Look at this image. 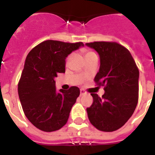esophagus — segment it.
Instances as JSON below:
<instances>
[{
	"label": "esophagus",
	"mask_w": 155,
	"mask_h": 155,
	"mask_svg": "<svg viewBox=\"0 0 155 155\" xmlns=\"http://www.w3.org/2000/svg\"><path fill=\"white\" fill-rule=\"evenodd\" d=\"M80 92H81V95H84V94H87L86 91H84V89H81L80 90Z\"/></svg>",
	"instance_id": "esophagus-1"
}]
</instances>
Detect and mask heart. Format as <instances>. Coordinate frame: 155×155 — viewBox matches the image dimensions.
<instances>
[{"label": "heart", "instance_id": "heart-1", "mask_svg": "<svg viewBox=\"0 0 155 155\" xmlns=\"http://www.w3.org/2000/svg\"><path fill=\"white\" fill-rule=\"evenodd\" d=\"M83 53H84V57H85V58L90 57V56H92V55H94V54H95L94 52L90 51V50H83Z\"/></svg>", "mask_w": 155, "mask_h": 155}]
</instances>
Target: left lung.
I'll return each instance as SVG.
<instances>
[{"mask_svg": "<svg viewBox=\"0 0 155 155\" xmlns=\"http://www.w3.org/2000/svg\"><path fill=\"white\" fill-rule=\"evenodd\" d=\"M100 57L94 81L104 86L102 98L91 93L93 103L87 108L89 121L95 128L113 132L128 121L136 109L139 92V70L127 48L115 42L86 43Z\"/></svg>", "mask_w": 155, "mask_h": 155, "instance_id": "8db88e82", "label": "left lung"}]
</instances>
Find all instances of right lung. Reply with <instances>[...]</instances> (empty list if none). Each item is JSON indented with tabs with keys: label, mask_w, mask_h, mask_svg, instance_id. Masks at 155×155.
<instances>
[{
	"label": "right lung",
	"mask_w": 155,
	"mask_h": 155,
	"mask_svg": "<svg viewBox=\"0 0 155 155\" xmlns=\"http://www.w3.org/2000/svg\"><path fill=\"white\" fill-rule=\"evenodd\" d=\"M84 43L57 40L41 42L28 53L18 91L22 109L36 128L53 132L68 122L71 108L80 94L76 86L57 92L54 78L65 72V59Z\"/></svg>",
	"instance_id": "obj_1"
}]
</instances>
